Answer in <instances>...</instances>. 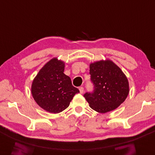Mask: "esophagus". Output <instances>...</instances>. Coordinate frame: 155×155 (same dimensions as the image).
<instances>
[{"mask_svg": "<svg viewBox=\"0 0 155 155\" xmlns=\"http://www.w3.org/2000/svg\"><path fill=\"white\" fill-rule=\"evenodd\" d=\"M79 91H80L81 94H82L84 92V88L83 87H79Z\"/></svg>", "mask_w": 155, "mask_h": 155, "instance_id": "34e87169", "label": "esophagus"}]
</instances>
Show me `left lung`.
Listing matches in <instances>:
<instances>
[{
    "label": "left lung",
    "mask_w": 155,
    "mask_h": 155,
    "mask_svg": "<svg viewBox=\"0 0 155 155\" xmlns=\"http://www.w3.org/2000/svg\"><path fill=\"white\" fill-rule=\"evenodd\" d=\"M92 92L84 97L92 109L104 114L116 109L126 99L129 92L128 80L123 71L110 60L90 64Z\"/></svg>",
    "instance_id": "1"
}]
</instances>
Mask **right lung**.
Masks as SVG:
<instances>
[{
    "label": "right lung",
    "mask_w": 155,
    "mask_h": 155,
    "mask_svg": "<svg viewBox=\"0 0 155 155\" xmlns=\"http://www.w3.org/2000/svg\"><path fill=\"white\" fill-rule=\"evenodd\" d=\"M64 63L53 58L39 71L31 84V94L41 108L57 114L69 107L79 90L73 86L71 78L63 73Z\"/></svg>",
    "instance_id": "obj_1"
}]
</instances>
